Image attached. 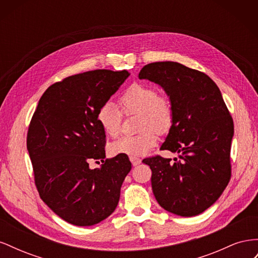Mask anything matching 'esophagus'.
<instances>
[{
    "mask_svg": "<svg viewBox=\"0 0 258 258\" xmlns=\"http://www.w3.org/2000/svg\"><path fill=\"white\" fill-rule=\"evenodd\" d=\"M130 161H131V163L134 166H138V165H140V163H141V159L140 158H138V157H130Z\"/></svg>",
    "mask_w": 258,
    "mask_h": 258,
    "instance_id": "esophagus-1",
    "label": "esophagus"
}]
</instances>
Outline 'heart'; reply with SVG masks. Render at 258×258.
I'll return each instance as SVG.
<instances>
[{"instance_id":"b5f03b06","label":"heart","mask_w":258,"mask_h":258,"mask_svg":"<svg viewBox=\"0 0 258 258\" xmlns=\"http://www.w3.org/2000/svg\"><path fill=\"white\" fill-rule=\"evenodd\" d=\"M121 111L127 114H139V129L141 134L122 137L111 145L114 155L140 157L157 144L156 131L166 132L172 123L173 108L170 101L158 96L157 90L150 85L135 83L124 90L118 100ZM121 112L115 103L107 101L100 106L97 118L105 135L115 138L120 132Z\"/></svg>"}]
</instances>
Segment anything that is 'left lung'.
Here are the masks:
<instances>
[{
	"instance_id": "obj_1",
	"label": "left lung",
	"mask_w": 258,
	"mask_h": 258,
	"mask_svg": "<svg viewBox=\"0 0 258 258\" xmlns=\"http://www.w3.org/2000/svg\"><path fill=\"white\" fill-rule=\"evenodd\" d=\"M139 79L160 86L173 108L160 150L178 158L142 161L152 170L154 196L170 213L196 216L221 197L231 174L233 121L221 90L207 74L173 61L146 64Z\"/></svg>"
}]
</instances>
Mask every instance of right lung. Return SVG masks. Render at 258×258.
I'll return each instance as SVG.
<instances>
[{
    "label": "right lung",
    "instance_id": "right-lung-1",
    "mask_svg": "<svg viewBox=\"0 0 258 258\" xmlns=\"http://www.w3.org/2000/svg\"><path fill=\"white\" fill-rule=\"evenodd\" d=\"M129 75L93 70L67 77L43 93L30 122L27 148L38 194L72 225H96L118 205L131 162L124 155L104 160L105 132L97 115ZM91 160L104 163L90 169Z\"/></svg>",
    "mask_w": 258,
    "mask_h": 258
}]
</instances>
